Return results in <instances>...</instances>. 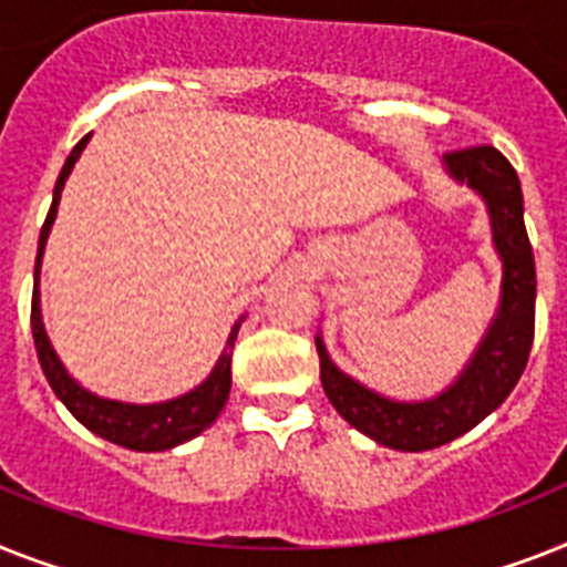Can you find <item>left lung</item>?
<instances>
[{
    "label": "left lung",
    "instance_id": "obj_1",
    "mask_svg": "<svg viewBox=\"0 0 567 567\" xmlns=\"http://www.w3.org/2000/svg\"><path fill=\"white\" fill-rule=\"evenodd\" d=\"M443 171L449 179L466 185L484 199L495 255L502 260V292L495 316L452 385L429 400H391L341 371L327 353L321 333L316 336L327 400L357 432L400 452L437 449L489 417L525 373L533 344L536 264L527 240L525 199L516 171L495 147L446 153Z\"/></svg>",
    "mask_w": 567,
    "mask_h": 567
}]
</instances>
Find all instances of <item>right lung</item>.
<instances>
[{
    "mask_svg": "<svg viewBox=\"0 0 567 567\" xmlns=\"http://www.w3.org/2000/svg\"><path fill=\"white\" fill-rule=\"evenodd\" d=\"M92 135H83L81 142L74 144V150L65 158L63 171L54 185V196H51L49 217L42 223L40 231V246H37V264H34V298H31V333H34L37 357H40L42 373L49 379L51 391L58 394L65 409L72 411L74 417L86 425L89 432H95L97 437H104L110 443H118L133 452H165V449L179 446V443L194 441L196 434H203L214 420L219 417V411L226 405L228 391H231V350L237 341V330H240L243 318H237V324L228 333L226 348L219 353L214 371L194 388L188 394L173 396L165 402H121L110 400V396H97L95 391L83 388L72 373L65 371V364L60 362L58 350L51 348V339L42 324V310H40V269H42V255H45V243H49L51 226L58 217L60 194L65 188V179L72 173L74 162L81 158L83 147L89 144Z\"/></svg>",
    "mask_w": 567,
    "mask_h": 567,
    "instance_id": "obj_1",
    "label": "right lung"
}]
</instances>
